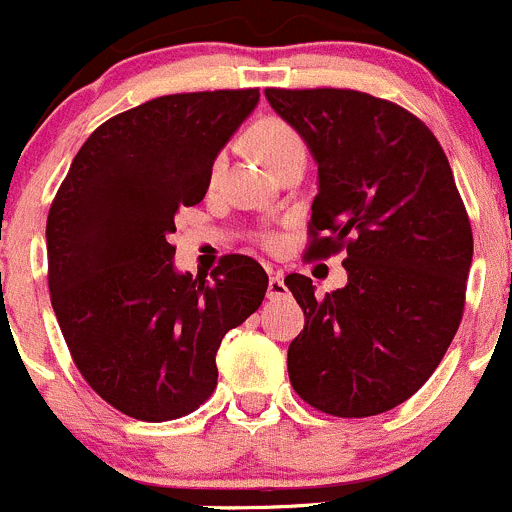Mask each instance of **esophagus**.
Returning <instances> with one entry per match:
<instances>
[{
    "instance_id": "esophagus-1",
    "label": "esophagus",
    "mask_w": 512,
    "mask_h": 512,
    "mask_svg": "<svg viewBox=\"0 0 512 512\" xmlns=\"http://www.w3.org/2000/svg\"><path fill=\"white\" fill-rule=\"evenodd\" d=\"M267 297L270 299L287 297V285H285V280H282V275L270 277V282H267Z\"/></svg>"
}]
</instances>
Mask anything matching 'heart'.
<instances>
[{
    "instance_id": "heart-1",
    "label": "heart",
    "mask_w": 512,
    "mask_h": 512,
    "mask_svg": "<svg viewBox=\"0 0 512 512\" xmlns=\"http://www.w3.org/2000/svg\"><path fill=\"white\" fill-rule=\"evenodd\" d=\"M245 141L247 148L275 173H280V170H285L292 163H304V158H307L304 138L299 136V131L292 123H287L280 116H265L252 123L245 133ZM220 165H223V156L215 158L213 175L218 173ZM260 242L267 250H277L282 245V237L277 232H265Z\"/></svg>"
}]
</instances>
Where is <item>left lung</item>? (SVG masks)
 Masks as SVG:
<instances>
[{
    "mask_svg": "<svg viewBox=\"0 0 512 512\" xmlns=\"http://www.w3.org/2000/svg\"><path fill=\"white\" fill-rule=\"evenodd\" d=\"M319 168L309 257L347 252V287L287 275L304 329L294 391L329 416L384 414L441 364L463 319L473 232L441 143L406 108L352 89H265Z\"/></svg>",
    "mask_w": 512,
    "mask_h": 512,
    "instance_id": "left-lung-1",
    "label": "left lung"
}]
</instances>
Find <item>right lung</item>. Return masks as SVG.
Wrapping results in <instances>:
<instances>
[{
	"mask_svg": "<svg viewBox=\"0 0 512 512\" xmlns=\"http://www.w3.org/2000/svg\"><path fill=\"white\" fill-rule=\"evenodd\" d=\"M257 101V89H223L128 108L86 138L51 203L49 292L66 347L91 389L138 421L205 404L220 342L265 299L252 257L225 255L210 280L180 275L168 240Z\"/></svg>",
	"mask_w": 512,
	"mask_h": 512,
	"instance_id": "add662e5",
	"label": "right lung"
}]
</instances>
